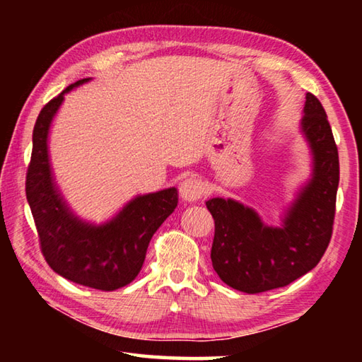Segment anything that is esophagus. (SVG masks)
<instances>
[{
    "mask_svg": "<svg viewBox=\"0 0 362 362\" xmlns=\"http://www.w3.org/2000/svg\"><path fill=\"white\" fill-rule=\"evenodd\" d=\"M206 185L204 182L198 179V177H187L185 180L180 183V196L185 201H198L204 196Z\"/></svg>",
    "mask_w": 362,
    "mask_h": 362,
    "instance_id": "34e87169",
    "label": "esophagus"
}]
</instances>
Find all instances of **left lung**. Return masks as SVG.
Masks as SVG:
<instances>
[{"instance_id":"obj_1","label":"left lung","mask_w":362,"mask_h":362,"mask_svg":"<svg viewBox=\"0 0 362 362\" xmlns=\"http://www.w3.org/2000/svg\"><path fill=\"white\" fill-rule=\"evenodd\" d=\"M302 129L315 156L313 179L300 193L283 228L265 226L233 199L206 203L212 214V267L225 284L260 293L291 284L313 269L332 238L340 166L332 129L321 102L306 94Z\"/></svg>"}]
</instances>
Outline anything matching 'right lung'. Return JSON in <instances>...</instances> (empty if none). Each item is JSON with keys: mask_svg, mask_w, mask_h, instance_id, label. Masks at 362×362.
Instances as JSON below:
<instances>
[{"mask_svg": "<svg viewBox=\"0 0 362 362\" xmlns=\"http://www.w3.org/2000/svg\"><path fill=\"white\" fill-rule=\"evenodd\" d=\"M49 100L36 118L25 193L38 231L41 254L54 272L73 283L99 291H116L136 279L153 235L177 207V189L139 196L119 216L102 226L83 223L66 209L49 169L47 131L64 94Z\"/></svg>", "mask_w": 362, "mask_h": 362, "instance_id": "obj_1", "label": "right lung"}]
</instances>
